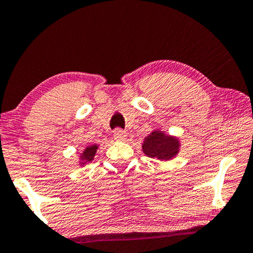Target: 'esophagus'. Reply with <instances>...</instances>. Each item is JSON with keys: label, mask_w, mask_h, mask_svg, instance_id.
I'll return each instance as SVG.
<instances>
[{"label": "esophagus", "mask_w": 253, "mask_h": 253, "mask_svg": "<svg viewBox=\"0 0 253 253\" xmlns=\"http://www.w3.org/2000/svg\"><path fill=\"white\" fill-rule=\"evenodd\" d=\"M113 136H114V139H117V140H124L125 137L127 136V133H126V130H124L121 128H117V129H114Z\"/></svg>", "instance_id": "obj_1"}]
</instances>
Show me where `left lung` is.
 <instances>
[{
    "label": "left lung",
    "mask_w": 253,
    "mask_h": 253,
    "mask_svg": "<svg viewBox=\"0 0 253 253\" xmlns=\"http://www.w3.org/2000/svg\"><path fill=\"white\" fill-rule=\"evenodd\" d=\"M142 150L149 158L169 160L177 154L178 140L161 132H153L143 141Z\"/></svg>",
    "instance_id": "obj_1"
}]
</instances>
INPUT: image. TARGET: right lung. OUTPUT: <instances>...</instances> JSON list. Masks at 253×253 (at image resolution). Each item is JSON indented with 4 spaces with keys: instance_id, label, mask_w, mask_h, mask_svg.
Segmentation results:
<instances>
[{
    "instance_id": "add662e5",
    "label": "right lung",
    "mask_w": 253,
    "mask_h": 253,
    "mask_svg": "<svg viewBox=\"0 0 253 253\" xmlns=\"http://www.w3.org/2000/svg\"><path fill=\"white\" fill-rule=\"evenodd\" d=\"M97 149H98V146L97 145L87 147V148H86L84 152H83V154H82V160H83L82 164H86V162H91L92 160H93V158H94Z\"/></svg>"
}]
</instances>
